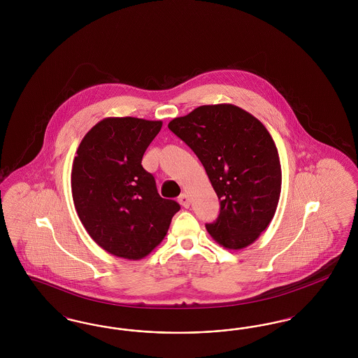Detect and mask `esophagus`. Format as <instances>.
<instances>
[{"label": "esophagus", "mask_w": 358, "mask_h": 358, "mask_svg": "<svg viewBox=\"0 0 358 358\" xmlns=\"http://www.w3.org/2000/svg\"><path fill=\"white\" fill-rule=\"evenodd\" d=\"M178 201L180 204L182 205L184 208H189L190 206V199L187 196V193H182L180 197H178Z\"/></svg>", "instance_id": "34e87169"}]
</instances>
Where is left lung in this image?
<instances>
[{"instance_id": "1", "label": "left lung", "mask_w": 358, "mask_h": 358, "mask_svg": "<svg viewBox=\"0 0 358 358\" xmlns=\"http://www.w3.org/2000/svg\"><path fill=\"white\" fill-rule=\"evenodd\" d=\"M168 127L201 161L220 200L217 220L206 231L227 250L252 244L273 220L282 169L273 136L238 106H200Z\"/></svg>"}]
</instances>
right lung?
Masks as SVG:
<instances>
[{
    "label": "right lung",
    "instance_id": "add662e5",
    "mask_svg": "<svg viewBox=\"0 0 358 358\" xmlns=\"http://www.w3.org/2000/svg\"><path fill=\"white\" fill-rule=\"evenodd\" d=\"M161 120L104 118L82 139L71 173L78 216L92 240L111 255L138 260L168 234L180 210L162 199L153 174L141 165Z\"/></svg>",
    "mask_w": 358,
    "mask_h": 358
}]
</instances>
